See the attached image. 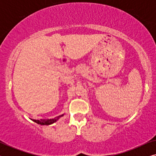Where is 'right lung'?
<instances>
[{
    "label": "right lung",
    "instance_id": "1",
    "mask_svg": "<svg viewBox=\"0 0 156 156\" xmlns=\"http://www.w3.org/2000/svg\"><path fill=\"white\" fill-rule=\"evenodd\" d=\"M62 116L63 114L60 115V116H57L56 118L52 119H40V120H35V119H33V121L40 125H50V124H52L53 123H55V121H57V120H58L59 118H60V117Z\"/></svg>",
    "mask_w": 156,
    "mask_h": 156
}]
</instances>
